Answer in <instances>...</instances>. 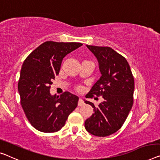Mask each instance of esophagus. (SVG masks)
<instances>
[{
	"label": "esophagus",
	"mask_w": 160,
	"mask_h": 160,
	"mask_svg": "<svg viewBox=\"0 0 160 160\" xmlns=\"http://www.w3.org/2000/svg\"><path fill=\"white\" fill-rule=\"evenodd\" d=\"M85 104L84 101H83V100L82 98H80L79 101H78V106H83V105Z\"/></svg>",
	"instance_id": "esophagus-1"
}]
</instances>
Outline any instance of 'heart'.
<instances>
[{
	"mask_svg": "<svg viewBox=\"0 0 160 160\" xmlns=\"http://www.w3.org/2000/svg\"><path fill=\"white\" fill-rule=\"evenodd\" d=\"M79 89H80V88H79Z\"/></svg>",
	"mask_w": 160,
	"mask_h": 160,
	"instance_id": "1",
	"label": "heart"
}]
</instances>
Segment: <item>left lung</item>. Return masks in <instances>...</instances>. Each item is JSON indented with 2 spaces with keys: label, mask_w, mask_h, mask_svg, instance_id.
<instances>
[{
  "label": "left lung",
  "mask_w": 160,
  "mask_h": 160,
  "mask_svg": "<svg viewBox=\"0 0 160 160\" xmlns=\"http://www.w3.org/2000/svg\"><path fill=\"white\" fill-rule=\"evenodd\" d=\"M98 62L101 77L85 95H102L103 101L93 108L94 113L85 121L88 132L96 137H107L120 129L133 106L134 80L126 59L111 47L86 45Z\"/></svg>",
  "instance_id": "obj_1"
}]
</instances>
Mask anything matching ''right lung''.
<instances>
[{
	"mask_svg": "<svg viewBox=\"0 0 160 160\" xmlns=\"http://www.w3.org/2000/svg\"><path fill=\"white\" fill-rule=\"evenodd\" d=\"M82 45L78 42H46L23 62L18 90L26 116L38 131L58 132L77 107V95L68 91L60 96L52 95L50 85L59 74L64 57Z\"/></svg>",
	"mask_w": 160,
	"mask_h": 160,
	"instance_id": "add662e5",
	"label": "right lung"
}]
</instances>
